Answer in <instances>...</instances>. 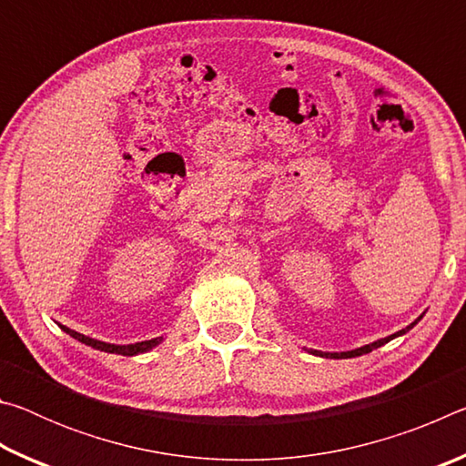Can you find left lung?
<instances>
[{"label":"left lung","instance_id":"left-lung-1","mask_svg":"<svg viewBox=\"0 0 466 466\" xmlns=\"http://www.w3.org/2000/svg\"><path fill=\"white\" fill-rule=\"evenodd\" d=\"M423 314H425V312H423ZM423 314H421L420 319H415L409 327L400 329V330H397V333H392V335L384 337V339H378V341H374V343L361 345V347H358V350H351V351H319V350H309V347H304V351L312 353V356H319V358H330V360H347V358H358V356H364V353H370L372 350H378V347H382L384 343H389L390 339H397V337H400V335H405L407 330H411V329L417 325V322H420V320L423 319Z\"/></svg>","mask_w":466,"mask_h":466}]
</instances>
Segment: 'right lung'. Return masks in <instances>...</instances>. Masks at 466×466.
Returning a JSON list of instances; mask_svg holds the SVG:
<instances>
[{
    "instance_id": "obj_1",
    "label": "right lung",
    "mask_w": 466,
    "mask_h": 466,
    "mask_svg": "<svg viewBox=\"0 0 466 466\" xmlns=\"http://www.w3.org/2000/svg\"><path fill=\"white\" fill-rule=\"evenodd\" d=\"M61 330H66V333L69 337L77 339V341L88 345V347H94V350L98 351H106V353H119V356H139V353H146L149 350H154V347L160 345L164 341V337H156V339H147V341H139V343H129V345H116V343H106V341H98V339H92L88 335H82L77 333V330L69 329L66 325H59Z\"/></svg>"
}]
</instances>
